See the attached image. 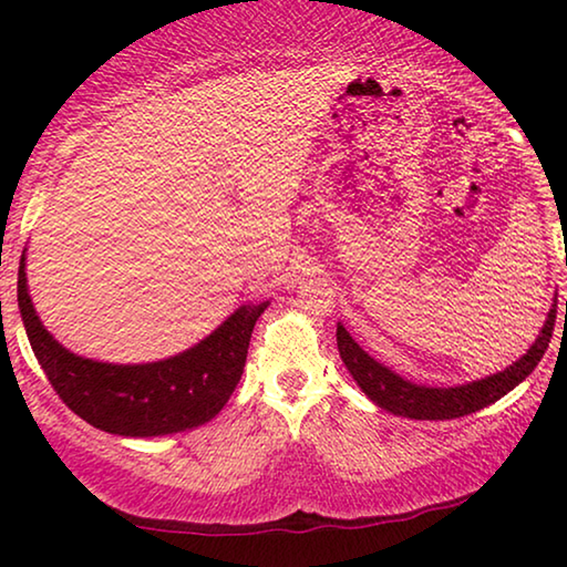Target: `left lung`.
Listing matches in <instances>:
<instances>
[{"label":"left lung","mask_w":567,"mask_h":567,"mask_svg":"<svg viewBox=\"0 0 567 567\" xmlns=\"http://www.w3.org/2000/svg\"><path fill=\"white\" fill-rule=\"evenodd\" d=\"M555 302L550 307L548 320H545L540 334H537V340L530 344V350H527L520 360H515L511 368L495 372V375L480 378L455 388H427L400 378L395 370H390L375 358H370V354L350 338V332L344 330L340 322L338 350L344 368L350 370L352 380L358 382L360 390L375 402L378 408L410 420H455L493 405V402L507 395L513 388L520 385V382L537 368V362H540L553 338L555 307H558Z\"/></svg>","instance_id":"1"}]
</instances>
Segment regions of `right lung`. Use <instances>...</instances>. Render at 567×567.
I'll return each mask as SVG.
<instances>
[{
	"mask_svg": "<svg viewBox=\"0 0 567 567\" xmlns=\"http://www.w3.org/2000/svg\"><path fill=\"white\" fill-rule=\"evenodd\" d=\"M24 260L22 255L17 302L34 358L74 415L122 437L185 433L213 420L243 378L255 322L270 305L237 307L205 340L172 358L142 364L100 362L70 352L44 328L27 287Z\"/></svg>",
	"mask_w": 567,
	"mask_h": 567,
	"instance_id": "right-lung-1",
	"label": "right lung"
}]
</instances>
